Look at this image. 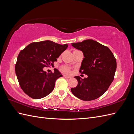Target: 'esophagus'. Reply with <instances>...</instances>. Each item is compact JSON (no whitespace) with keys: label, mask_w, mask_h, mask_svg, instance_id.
<instances>
[{"label":"esophagus","mask_w":134,"mask_h":134,"mask_svg":"<svg viewBox=\"0 0 134 134\" xmlns=\"http://www.w3.org/2000/svg\"><path fill=\"white\" fill-rule=\"evenodd\" d=\"M64 78H65L66 79H69L71 78V76H68V75H64Z\"/></svg>","instance_id":"34e87169"}]
</instances>
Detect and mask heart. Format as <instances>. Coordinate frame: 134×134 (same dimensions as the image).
<instances>
[{
	"instance_id": "obj_1",
	"label": "heart",
	"mask_w": 134,
	"mask_h": 134,
	"mask_svg": "<svg viewBox=\"0 0 134 134\" xmlns=\"http://www.w3.org/2000/svg\"><path fill=\"white\" fill-rule=\"evenodd\" d=\"M60 70L66 74H70L71 72L70 69L66 66H62L60 68Z\"/></svg>"
}]
</instances>
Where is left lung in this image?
<instances>
[{
	"label": "left lung",
	"instance_id": "left-lung-1",
	"mask_svg": "<svg viewBox=\"0 0 134 134\" xmlns=\"http://www.w3.org/2000/svg\"><path fill=\"white\" fill-rule=\"evenodd\" d=\"M71 45L82 51L84 55L79 72L88 75L78 80L76 87L71 91L77 98L92 100L99 98L106 92L114 79L116 60L109 48L93 40H86Z\"/></svg>",
	"mask_w": 134,
	"mask_h": 134
}]
</instances>
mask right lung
<instances>
[{
    "instance_id": "add662e5",
    "label": "right lung",
    "mask_w": 134,
    "mask_h": 134,
    "mask_svg": "<svg viewBox=\"0 0 134 134\" xmlns=\"http://www.w3.org/2000/svg\"><path fill=\"white\" fill-rule=\"evenodd\" d=\"M68 44L49 40L32 42L20 51L15 66V74L21 89L34 99L46 97L53 91L55 81L63 75L54 69L47 73L44 67L53 65Z\"/></svg>"
}]
</instances>
